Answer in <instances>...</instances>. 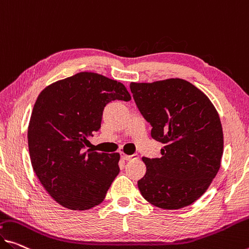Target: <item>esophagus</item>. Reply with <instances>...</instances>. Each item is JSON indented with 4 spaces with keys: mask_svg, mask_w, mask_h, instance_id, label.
I'll return each mask as SVG.
<instances>
[{
    "mask_svg": "<svg viewBox=\"0 0 249 249\" xmlns=\"http://www.w3.org/2000/svg\"><path fill=\"white\" fill-rule=\"evenodd\" d=\"M121 158L124 159V160H125V161H129V160L138 159V155H131V156H129V155H124V154H122V155H121Z\"/></svg>",
    "mask_w": 249,
    "mask_h": 249,
    "instance_id": "34e87169",
    "label": "esophagus"
}]
</instances>
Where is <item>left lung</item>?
Instances as JSON below:
<instances>
[{
    "mask_svg": "<svg viewBox=\"0 0 249 249\" xmlns=\"http://www.w3.org/2000/svg\"><path fill=\"white\" fill-rule=\"evenodd\" d=\"M151 137L164 144L161 158H146L138 181L142 197L162 209H179L201 197L216 177L224 151L217 110L207 95L182 79L130 83Z\"/></svg>",
    "mask_w": 249,
    "mask_h": 249,
    "instance_id": "1",
    "label": "left lung"
}]
</instances>
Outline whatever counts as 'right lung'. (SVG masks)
Segmentation results:
<instances>
[{
	"label": "right lung",
	"mask_w": 249,
	"mask_h": 249,
	"mask_svg": "<svg viewBox=\"0 0 249 249\" xmlns=\"http://www.w3.org/2000/svg\"><path fill=\"white\" fill-rule=\"evenodd\" d=\"M113 100H131L121 82L80 72L48 86L33 107L28 128L33 170L50 196L68 209L101 204L119 174L118 152L83 151Z\"/></svg>",
	"instance_id": "obj_1"
}]
</instances>
